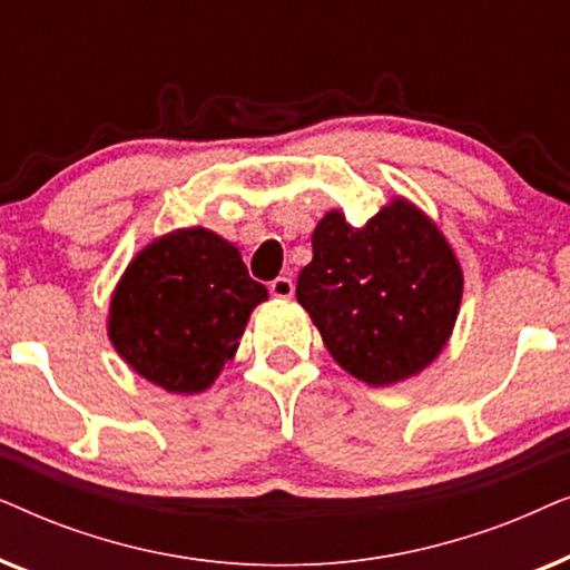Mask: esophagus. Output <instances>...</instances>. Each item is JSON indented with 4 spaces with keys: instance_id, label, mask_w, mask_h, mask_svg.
<instances>
[{
    "instance_id": "1",
    "label": "esophagus",
    "mask_w": 570,
    "mask_h": 570,
    "mask_svg": "<svg viewBox=\"0 0 570 570\" xmlns=\"http://www.w3.org/2000/svg\"><path fill=\"white\" fill-rule=\"evenodd\" d=\"M269 293L275 295V298H293V293H295L293 279L285 277V275L275 277V279H272V283H269Z\"/></svg>"
}]
</instances>
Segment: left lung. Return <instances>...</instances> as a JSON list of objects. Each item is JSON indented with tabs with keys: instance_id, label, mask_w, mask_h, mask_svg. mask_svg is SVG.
<instances>
[{
	"instance_id": "8db88e82",
	"label": "left lung",
	"mask_w": 570,
	"mask_h": 570,
	"mask_svg": "<svg viewBox=\"0 0 570 570\" xmlns=\"http://www.w3.org/2000/svg\"><path fill=\"white\" fill-rule=\"evenodd\" d=\"M314 259L298 275V303L347 373L371 386L415 376L454 330L462 267L435 223L407 199L363 228L340 209L316 225Z\"/></svg>"
}]
</instances>
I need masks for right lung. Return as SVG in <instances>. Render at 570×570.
I'll list each match as a JSON object with an SVG mask.
<instances>
[{
  "instance_id": "1",
  "label": "right lung",
  "mask_w": 570,
  "mask_h": 570,
  "mask_svg": "<svg viewBox=\"0 0 570 570\" xmlns=\"http://www.w3.org/2000/svg\"><path fill=\"white\" fill-rule=\"evenodd\" d=\"M267 287L248 277L238 248L207 228H181L142 248L111 298L108 337L153 384L197 394L236 355Z\"/></svg>"
}]
</instances>
